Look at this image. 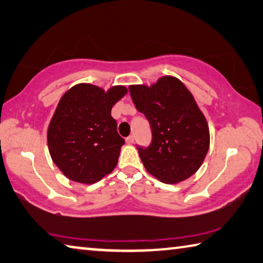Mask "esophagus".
<instances>
[{"instance_id":"esophagus-1","label":"esophagus","mask_w":263,"mask_h":263,"mask_svg":"<svg viewBox=\"0 0 263 263\" xmlns=\"http://www.w3.org/2000/svg\"><path fill=\"white\" fill-rule=\"evenodd\" d=\"M126 143L127 144H133V143H134V136H133V135L128 136L127 139H126Z\"/></svg>"}]
</instances>
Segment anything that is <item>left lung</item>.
I'll list each match as a JSON object with an SVG mask.
<instances>
[{
	"label": "left lung",
	"instance_id": "left-lung-1",
	"mask_svg": "<svg viewBox=\"0 0 263 263\" xmlns=\"http://www.w3.org/2000/svg\"><path fill=\"white\" fill-rule=\"evenodd\" d=\"M137 110L150 123L153 141L139 148L146 171L164 183H178L201 167L210 145L209 126L194 97L177 77L129 86Z\"/></svg>",
	"mask_w": 263,
	"mask_h": 263
}]
</instances>
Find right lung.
I'll return each mask as SVG.
<instances>
[{
    "mask_svg": "<svg viewBox=\"0 0 263 263\" xmlns=\"http://www.w3.org/2000/svg\"><path fill=\"white\" fill-rule=\"evenodd\" d=\"M128 92L123 85L103 87L80 83L64 93L47 129L54 164L72 181L91 185L113 171L124 140L110 115Z\"/></svg>",
    "mask_w": 263,
    "mask_h": 263,
    "instance_id": "right-lung-1",
    "label": "right lung"
}]
</instances>
